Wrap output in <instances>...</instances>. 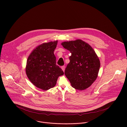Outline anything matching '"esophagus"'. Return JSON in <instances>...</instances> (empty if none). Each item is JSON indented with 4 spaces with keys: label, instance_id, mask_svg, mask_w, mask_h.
<instances>
[{
    "label": "esophagus",
    "instance_id": "1",
    "mask_svg": "<svg viewBox=\"0 0 127 127\" xmlns=\"http://www.w3.org/2000/svg\"><path fill=\"white\" fill-rule=\"evenodd\" d=\"M65 66H62L61 67V69H62V70L64 72V71H65Z\"/></svg>",
    "mask_w": 127,
    "mask_h": 127
}]
</instances>
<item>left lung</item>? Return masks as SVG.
<instances>
[{
	"label": "left lung",
	"instance_id": "obj_1",
	"mask_svg": "<svg viewBox=\"0 0 127 127\" xmlns=\"http://www.w3.org/2000/svg\"><path fill=\"white\" fill-rule=\"evenodd\" d=\"M61 45L71 53L65 75L71 86L80 90L87 88L96 80L100 68L95 51L81 40L64 42Z\"/></svg>",
	"mask_w": 127,
	"mask_h": 127
}]
</instances>
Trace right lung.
I'll use <instances>...</instances> for the list:
<instances>
[{"instance_id":"right-lung-1","label":"right lung","mask_w":127,"mask_h":127,"mask_svg":"<svg viewBox=\"0 0 127 127\" xmlns=\"http://www.w3.org/2000/svg\"><path fill=\"white\" fill-rule=\"evenodd\" d=\"M57 41L43 43L33 50L28 58L26 74L31 82L44 90L55 86L59 76L64 72L56 65L54 51Z\"/></svg>"}]
</instances>
